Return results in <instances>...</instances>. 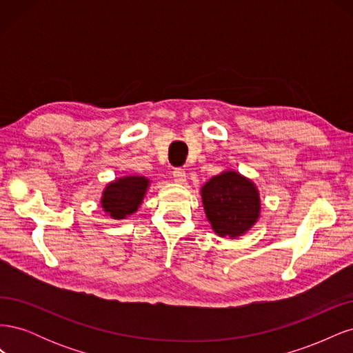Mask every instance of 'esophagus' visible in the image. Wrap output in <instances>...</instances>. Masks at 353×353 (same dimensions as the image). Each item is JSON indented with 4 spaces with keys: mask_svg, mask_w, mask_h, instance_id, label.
<instances>
[{
    "mask_svg": "<svg viewBox=\"0 0 353 353\" xmlns=\"http://www.w3.org/2000/svg\"><path fill=\"white\" fill-rule=\"evenodd\" d=\"M174 181L176 184H185V181H187V174H185V170L184 169H175L174 170Z\"/></svg>",
    "mask_w": 353,
    "mask_h": 353,
    "instance_id": "obj_1",
    "label": "esophagus"
}]
</instances>
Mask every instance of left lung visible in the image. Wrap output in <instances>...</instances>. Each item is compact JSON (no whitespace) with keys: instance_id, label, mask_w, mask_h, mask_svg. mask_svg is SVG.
Segmentation results:
<instances>
[{"instance_id":"left-lung-1","label":"left lung","mask_w":353,"mask_h":353,"mask_svg":"<svg viewBox=\"0 0 353 353\" xmlns=\"http://www.w3.org/2000/svg\"><path fill=\"white\" fill-rule=\"evenodd\" d=\"M206 218L219 237L239 239L261 218V194L253 181L234 169L212 176L200 188Z\"/></svg>"}]
</instances>
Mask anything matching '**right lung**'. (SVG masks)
<instances>
[{
	"label": "right lung",
	"mask_w": 353,
	"mask_h": 353,
	"mask_svg": "<svg viewBox=\"0 0 353 353\" xmlns=\"http://www.w3.org/2000/svg\"><path fill=\"white\" fill-rule=\"evenodd\" d=\"M152 179L144 175L117 176L105 184L100 205L105 215L122 221L130 218L141 206Z\"/></svg>",
	"instance_id": "right-lung-1"
}]
</instances>
